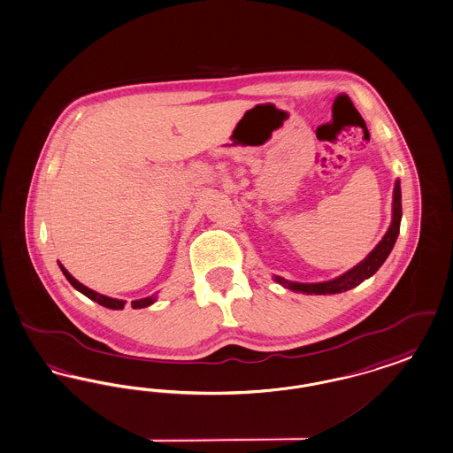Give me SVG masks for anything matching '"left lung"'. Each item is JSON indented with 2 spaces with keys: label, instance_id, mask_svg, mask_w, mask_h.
Segmentation results:
<instances>
[{
  "label": "left lung",
  "instance_id": "left-lung-1",
  "mask_svg": "<svg viewBox=\"0 0 453 453\" xmlns=\"http://www.w3.org/2000/svg\"><path fill=\"white\" fill-rule=\"evenodd\" d=\"M401 216H403V212H401V183L396 180L395 190H393L391 226L386 231V234L382 235L378 246L367 254L359 265H356L354 268H350L344 274H341L334 280H328V281H322V283H296V281H288L281 276H273V280L288 290L300 291V293H307V295H335V293L352 290L357 285H361L364 280L371 278L374 273L378 272L382 266V263L386 261V257L393 251L395 242L398 239Z\"/></svg>",
  "mask_w": 453,
  "mask_h": 453
}]
</instances>
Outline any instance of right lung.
<instances>
[{
  "label": "right lung",
  "mask_w": 453,
  "mask_h": 453,
  "mask_svg": "<svg viewBox=\"0 0 453 453\" xmlns=\"http://www.w3.org/2000/svg\"><path fill=\"white\" fill-rule=\"evenodd\" d=\"M58 268L62 270L64 273V276L69 280V283L73 285V288L77 291H81L82 295H86L88 298H91L92 302H97L99 305H103V307L111 308V310H123L125 305H127V302L125 300H118V298H111V296H106V295H101V293H97V291L91 290V288H88L86 285H82L81 281H77L75 278H73L71 273L67 272L64 266H62V263H58ZM157 302V295H151V296H146V298H140V300H133L131 302V307L133 308H145L150 307V305H153Z\"/></svg>",
  "instance_id": "1"
}]
</instances>
